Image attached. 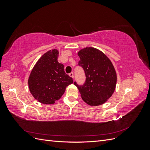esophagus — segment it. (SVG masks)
<instances>
[{"instance_id": "obj_1", "label": "esophagus", "mask_w": 150, "mask_h": 150, "mask_svg": "<svg viewBox=\"0 0 150 150\" xmlns=\"http://www.w3.org/2000/svg\"><path fill=\"white\" fill-rule=\"evenodd\" d=\"M69 75L70 77H71L72 79L74 78V73H73V72H71V73H69Z\"/></svg>"}]
</instances>
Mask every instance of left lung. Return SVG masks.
I'll return each instance as SVG.
<instances>
[{"instance_id": "1", "label": "left lung", "mask_w": 150, "mask_h": 150, "mask_svg": "<svg viewBox=\"0 0 150 150\" xmlns=\"http://www.w3.org/2000/svg\"><path fill=\"white\" fill-rule=\"evenodd\" d=\"M78 66L84 71L86 81L82 85L74 84L78 88L83 101L90 106L105 103L114 93L116 73L109 58L98 49L86 47L78 52Z\"/></svg>"}]
</instances>
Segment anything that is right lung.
<instances>
[{
	"mask_svg": "<svg viewBox=\"0 0 150 150\" xmlns=\"http://www.w3.org/2000/svg\"><path fill=\"white\" fill-rule=\"evenodd\" d=\"M57 49L49 51L40 57L31 71L28 80L30 93L42 104H54L73 83L66 74L64 65L59 63Z\"/></svg>",
	"mask_w": 150,
	"mask_h": 150,
	"instance_id": "add662e5",
	"label": "right lung"
}]
</instances>
